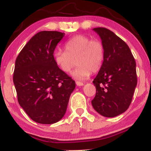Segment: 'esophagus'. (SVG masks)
<instances>
[{"mask_svg": "<svg viewBox=\"0 0 151 151\" xmlns=\"http://www.w3.org/2000/svg\"><path fill=\"white\" fill-rule=\"evenodd\" d=\"M76 85H77L78 86H83V85H84V83H82V82L76 81Z\"/></svg>", "mask_w": 151, "mask_h": 151, "instance_id": "34e87169", "label": "esophagus"}]
</instances>
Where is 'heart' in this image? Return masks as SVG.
<instances>
[{
	"label": "heart",
	"instance_id": "1",
	"mask_svg": "<svg viewBox=\"0 0 151 151\" xmlns=\"http://www.w3.org/2000/svg\"><path fill=\"white\" fill-rule=\"evenodd\" d=\"M65 51L56 50L54 60L64 73L71 71L77 62V67L71 75L77 80H84L101 69L105 58V47L98 39L78 35L68 40L64 45Z\"/></svg>",
	"mask_w": 151,
	"mask_h": 151
}]
</instances>
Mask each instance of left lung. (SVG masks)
Wrapping results in <instances>:
<instances>
[{"label": "left lung", "instance_id": "1", "mask_svg": "<svg viewBox=\"0 0 151 151\" xmlns=\"http://www.w3.org/2000/svg\"><path fill=\"white\" fill-rule=\"evenodd\" d=\"M105 47V58L93 80L96 93L91 104L102 116L114 117L126 111L137 83L136 62L126 43L105 28L93 29Z\"/></svg>", "mask_w": 151, "mask_h": 151}]
</instances>
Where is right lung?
I'll return each instance as SVG.
<instances>
[{
    "label": "right lung",
    "instance_id": "right-lung-1",
    "mask_svg": "<svg viewBox=\"0 0 151 151\" xmlns=\"http://www.w3.org/2000/svg\"><path fill=\"white\" fill-rule=\"evenodd\" d=\"M41 31L29 40L15 62L13 81L18 101L35 122L52 124L65 114L76 83L54 60V50L64 36Z\"/></svg>",
    "mask_w": 151,
    "mask_h": 151
}]
</instances>
